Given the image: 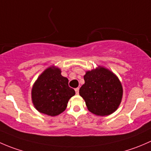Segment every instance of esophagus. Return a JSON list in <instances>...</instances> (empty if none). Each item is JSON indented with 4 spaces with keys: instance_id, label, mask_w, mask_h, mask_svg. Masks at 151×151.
Segmentation results:
<instances>
[{
    "instance_id": "obj_1",
    "label": "esophagus",
    "mask_w": 151,
    "mask_h": 151,
    "mask_svg": "<svg viewBox=\"0 0 151 151\" xmlns=\"http://www.w3.org/2000/svg\"><path fill=\"white\" fill-rule=\"evenodd\" d=\"M79 90H80V88H75V92H76V94H79Z\"/></svg>"
}]
</instances>
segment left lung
I'll return each mask as SVG.
<instances>
[{"label": "left lung", "instance_id": "obj_1", "mask_svg": "<svg viewBox=\"0 0 151 151\" xmlns=\"http://www.w3.org/2000/svg\"><path fill=\"white\" fill-rule=\"evenodd\" d=\"M84 80L80 95L90 112L99 116H106L117 110L122 100L123 87L112 71L99 66L87 71Z\"/></svg>", "mask_w": 151, "mask_h": 151}]
</instances>
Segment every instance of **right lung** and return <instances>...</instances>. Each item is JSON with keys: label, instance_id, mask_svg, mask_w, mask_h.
<instances>
[{"label": "right lung", "instance_id": "add662e5", "mask_svg": "<svg viewBox=\"0 0 151 151\" xmlns=\"http://www.w3.org/2000/svg\"><path fill=\"white\" fill-rule=\"evenodd\" d=\"M75 91L68 86V80L61 75L58 67L46 68L36 80L31 90L34 107L41 113L57 116L66 109Z\"/></svg>", "mask_w": 151, "mask_h": 151}]
</instances>
